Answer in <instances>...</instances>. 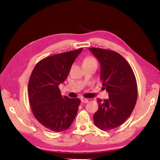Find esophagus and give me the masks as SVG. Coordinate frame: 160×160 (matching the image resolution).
<instances>
[{
	"label": "esophagus",
	"mask_w": 160,
	"mask_h": 160,
	"mask_svg": "<svg viewBox=\"0 0 160 160\" xmlns=\"http://www.w3.org/2000/svg\"><path fill=\"white\" fill-rule=\"evenodd\" d=\"M88 101H89V100H88V99H85V98L81 99V102L83 103H88Z\"/></svg>",
	"instance_id": "1"
}]
</instances>
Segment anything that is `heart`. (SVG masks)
I'll return each mask as SVG.
<instances>
[{
    "mask_svg": "<svg viewBox=\"0 0 160 160\" xmlns=\"http://www.w3.org/2000/svg\"><path fill=\"white\" fill-rule=\"evenodd\" d=\"M86 62H95V63H97V61L93 57H89L85 58L83 61V63H86Z\"/></svg>",
    "mask_w": 160,
    "mask_h": 160,
    "instance_id": "heart-1",
    "label": "heart"
}]
</instances>
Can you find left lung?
Segmentation results:
<instances>
[{
    "mask_svg": "<svg viewBox=\"0 0 160 160\" xmlns=\"http://www.w3.org/2000/svg\"><path fill=\"white\" fill-rule=\"evenodd\" d=\"M100 62V79L109 99H98L99 109L93 115L95 125L103 131L119 127L129 117L138 99L134 72L119 53L100 48H89Z\"/></svg>",
    "mask_w": 160,
    "mask_h": 160,
    "instance_id": "1",
    "label": "left lung"
}]
</instances>
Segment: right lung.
I'll list each match as a JSON object with an SVG mask.
<instances>
[{
	"mask_svg": "<svg viewBox=\"0 0 160 160\" xmlns=\"http://www.w3.org/2000/svg\"><path fill=\"white\" fill-rule=\"evenodd\" d=\"M82 50L46 57L35 65L31 75L28 93L32 113L38 122L52 132L68 129L78 111L80 99L62 97L59 85L67 78Z\"/></svg>",
	"mask_w": 160,
	"mask_h": 160,
	"instance_id": "obj_1",
	"label": "right lung"
}]
</instances>
